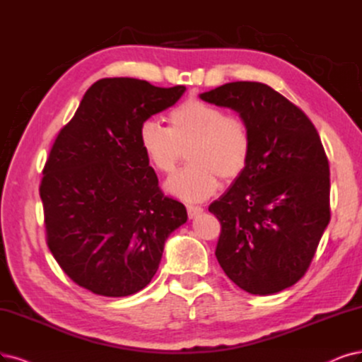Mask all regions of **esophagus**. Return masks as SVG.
<instances>
[{"label": "esophagus", "instance_id": "34e87169", "mask_svg": "<svg viewBox=\"0 0 362 362\" xmlns=\"http://www.w3.org/2000/svg\"><path fill=\"white\" fill-rule=\"evenodd\" d=\"M186 210H188V216L191 219L198 216L199 213H203V207H199V206H186Z\"/></svg>", "mask_w": 362, "mask_h": 362}]
</instances>
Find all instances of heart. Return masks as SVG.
Masks as SVG:
<instances>
[{
	"label": "heart",
	"instance_id": "obj_1",
	"mask_svg": "<svg viewBox=\"0 0 362 362\" xmlns=\"http://www.w3.org/2000/svg\"><path fill=\"white\" fill-rule=\"evenodd\" d=\"M170 128L147 119L139 131L141 149L151 165L170 174L189 149V165L171 176L165 189L183 202H204L221 186L246 170L252 139L243 117L226 115L218 105L186 100L168 115Z\"/></svg>",
	"mask_w": 362,
	"mask_h": 362
}]
</instances>
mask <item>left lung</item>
Masks as SVG:
<instances>
[{
  "instance_id": "1",
  "label": "left lung",
  "mask_w": 362,
  "mask_h": 362,
  "mask_svg": "<svg viewBox=\"0 0 362 362\" xmlns=\"http://www.w3.org/2000/svg\"><path fill=\"white\" fill-rule=\"evenodd\" d=\"M245 119L249 164L209 206L221 222L216 258L249 293L270 296L305 274L329 222V165L305 113L258 82H231L199 95Z\"/></svg>"
}]
</instances>
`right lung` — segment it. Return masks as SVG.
<instances>
[{"instance_id": "right-lung-1", "label": "right lung", "mask_w": 362, "mask_h": 362, "mask_svg": "<svg viewBox=\"0 0 362 362\" xmlns=\"http://www.w3.org/2000/svg\"><path fill=\"white\" fill-rule=\"evenodd\" d=\"M131 77L101 78L53 143L40 197L46 242L74 284L103 297L149 285L186 209L158 186L139 131L183 95Z\"/></svg>"}]
</instances>
